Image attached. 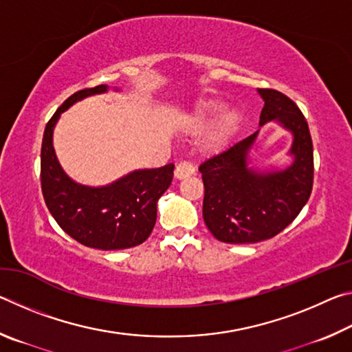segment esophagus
I'll return each mask as SVG.
<instances>
[{
    "label": "esophagus",
    "instance_id": "obj_1",
    "mask_svg": "<svg viewBox=\"0 0 352 352\" xmlns=\"http://www.w3.org/2000/svg\"><path fill=\"white\" fill-rule=\"evenodd\" d=\"M194 172H195V169H194L192 163L183 162L175 168V178L177 180H184V178L194 175Z\"/></svg>",
    "mask_w": 352,
    "mask_h": 352
}]
</instances>
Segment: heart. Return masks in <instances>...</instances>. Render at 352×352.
I'll return each mask as SVG.
<instances>
[{"mask_svg":"<svg viewBox=\"0 0 352 352\" xmlns=\"http://www.w3.org/2000/svg\"><path fill=\"white\" fill-rule=\"evenodd\" d=\"M223 110V104L217 102V100H204L197 105V109L194 111V116L190 119L194 129H204L208 124L214 121L220 111ZM241 122V115L236 110H226L222 116H220L217 122L216 133H214L212 144L214 146H222L228 141L231 136L236 133L237 127Z\"/></svg>","mask_w":352,"mask_h":352,"instance_id":"heart-1","label":"heart"}]
</instances>
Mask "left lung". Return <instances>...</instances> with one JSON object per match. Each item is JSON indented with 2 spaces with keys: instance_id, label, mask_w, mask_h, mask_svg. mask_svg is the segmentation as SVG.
Here are the masks:
<instances>
[{
  "instance_id": "left-lung-1",
  "label": "left lung",
  "mask_w": 352,
  "mask_h": 352,
  "mask_svg": "<svg viewBox=\"0 0 352 352\" xmlns=\"http://www.w3.org/2000/svg\"><path fill=\"white\" fill-rule=\"evenodd\" d=\"M258 93L264 100L259 127L273 121L292 133V163L269 170L252 166L250 153L259 129L200 164L204 220L212 236L225 243H256L281 233L312 192L314 147L306 118L285 94L264 88H258Z\"/></svg>"
}]
</instances>
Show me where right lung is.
<instances>
[{
	"mask_svg": "<svg viewBox=\"0 0 352 352\" xmlns=\"http://www.w3.org/2000/svg\"><path fill=\"white\" fill-rule=\"evenodd\" d=\"M107 91L109 87L98 85L74 93L46 124L41 142V190L52 217L73 239L90 248L124 250L140 245L151 236L157 222V204L170 186L174 164L132 170L105 186H87L63 170L52 144L54 127L63 111L82 99Z\"/></svg>",
	"mask_w": 352,
	"mask_h": 352,
	"instance_id": "add662e5",
	"label": "right lung"
}]
</instances>
